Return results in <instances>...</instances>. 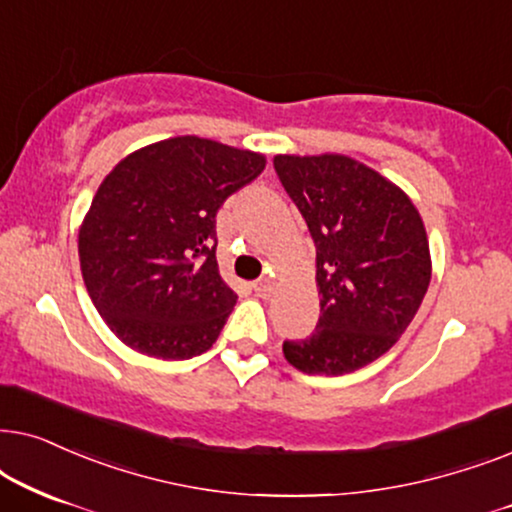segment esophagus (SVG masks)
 <instances>
[{
    "label": "esophagus",
    "mask_w": 512,
    "mask_h": 512,
    "mask_svg": "<svg viewBox=\"0 0 512 512\" xmlns=\"http://www.w3.org/2000/svg\"><path fill=\"white\" fill-rule=\"evenodd\" d=\"M252 290H255L257 297L267 299V297H271V292H274V285H271L269 278H262V281L252 283Z\"/></svg>",
    "instance_id": "obj_1"
}]
</instances>
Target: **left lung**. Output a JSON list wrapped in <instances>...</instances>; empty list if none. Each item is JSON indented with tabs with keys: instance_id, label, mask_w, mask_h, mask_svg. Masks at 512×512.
<instances>
[{
	"instance_id": "obj_1",
	"label": "left lung",
	"mask_w": 512,
	"mask_h": 512,
	"mask_svg": "<svg viewBox=\"0 0 512 512\" xmlns=\"http://www.w3.org/2000/svg\"><path fill=\"white\" fill-rule=\"evenodd\" d=\"M274 168L316 243V332L283 344L304 374L356 372L391 349L431 283L417 206L398 185L346 154H276Z\"/></svg>"
}]
</instances>
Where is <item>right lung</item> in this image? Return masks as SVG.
Instances as JSON below:
<instances>
[{
  "mask_svg": "<svg viewBox=\"0 0 512 512\" xmlns=\"http://www.w3.org/2000/svg\"><path fill=\"white\" fill-rule=\"evenodd\" d=\"M267 156L177 135L124 156L79 227L86 290L109 330L163 360L215 344L238 295L215 260V215Z\"/></svg>",
  "mask_w": 512,
  "mask_h": 512,
  "instance_id": "right-lung-1",
  "label": "right lung"
}]
</instances>
